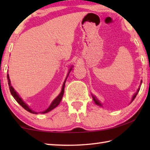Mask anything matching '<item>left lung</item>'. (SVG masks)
Returning a JSON list of instances; mask_svg holds the SVG:
<instances>
[{
    "label": "left lung",
    "instance_id": "1",
    "mask_svg": "<svg viewBox=\"0 0 150 150\" xmlns=\"http://www.w3.org/2000/svg\"><path fill=\"white\" fill-rule=\"evenodd\" d=\"M142 81H141V83H140V85H142ZM139 87L138 88V90H137V91L136 92L134 93V95H133V96H132V100H131V103L132 102V101L134 100V98H136V95H138V92H139ZM92 96H93V100H94V102H95V103L96 104V105H98V106H103V104L102 103H100V102L99 100H98L97 98H96V97L95 96H94V95H92Z\"/></svg>",
    "mask_w": 150,
    "mask_h": 150
}]
</instances>
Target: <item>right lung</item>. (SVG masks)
<instances>
[{
    "mask_svg": "<svg viewBox=\"0 0 150 150\" xmlns=\"http://www.w3.org/2000/svg\"><path fill=\"white\" fill-rule=\"evenodd\" d=\"M73 67V66H71V68L69 69V72H68V73H67V77H66V79H65L64 83H63V86H62V91H61V92H60V93L59 94V95H58V96H57V97L55 98V99L52 101V103L50 104V105L49 107H48V108L46 109V110H44V111L40 112H35V111H34V110H32V109L29 107L28 105L26 103H25L24 102L23 100L22 99V98L20 97V96H19V95L17 93L16 91L14 90V88L13 87H12V86L11 85V80H10V78H9V75L7 74V79H8V86H9L10 91H11V95H12V96H13L14 99L17 101L18 103L20 104V105H21V106H22V107H23V108L25 109V110H26L27 111H28L29 112L32 113V114H38V113L45 114V113H47V112H50V111H51L52 110H53V109H54L55 107H57V106L58 105H59V104L60 103L61 100H62V99L63 96V93H64V88H65V81H66V80H67V78L68 76H69V73L71 72V71Z\"/></svg>",
    "mask_w": 150,
    "mask_h": 150,
    "instance_id": "1",
    "label": "right lung"
}]
</instances>
